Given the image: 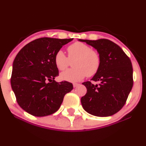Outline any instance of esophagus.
<instances>
[{
    "instance_id": "esophagus-1",
    "label": "esophagus",
    "mask_w": 146,
    "mask_h": 146,
    "mask_svg": "<svg viewBox=\"0 0 146 146\" xmlns=\"http://www.w3.org/2000/svg\"><path fill=\"white\" fill-rule=\"evenodd\" d=\"M79 84H78V83H74L73 84V87H74V88H76V87H78V86H79Z\"/></svg>"
}]
</instances>
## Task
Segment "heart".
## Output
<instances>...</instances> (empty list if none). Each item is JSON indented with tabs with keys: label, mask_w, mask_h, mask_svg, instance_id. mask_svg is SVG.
Listing matches in <instances>:
<instances>
[{
	"label": "heart",
	"mask_w": 146,
	"mask_h": 146,
	"mask_svg": "<svg viewBox=\"0 0 146 146\" xmlns=\"http://www.w3.org/2000/svg\"><path fill=\"white\" fill-rule=\"evenodd\" d=\"M68 57L63 51H58L54 56V62L57 68L64 71L73 61L74 68L61 73L60 78L65 81L75 82L85 77H92L100 70L102 60L100 53L92 49L89 45L81 42L73 43L67 47Z\"/></svg>",
	"instance_id": "b5f03b06"
}]
</instances>
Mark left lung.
<instances>
[{
	"mask_svg": "<svg viewBox=\"0 0 146 146\" xmlns=\"http://www.w3.org/2000/svg\"><path fill=\"white\" fill-rule=\"evenodd\" d=\"M98 50L101 56L100 70L91 82L82 83L86 95L81 98L83 108L90 115L108 117L123 108L133 86V70L129 57L119 46L107 39H79Z\"/></svg>",
	"mask_w": 146,
	"mask_h": 146,
	"instance_id": "obj_1",
	"label": "left lung"
}]
</instances>
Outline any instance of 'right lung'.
<instances>
[{
    "instance_id": "add662e5",
    "label": "right lung",
    "mask_w": 146,
    "mask_h": 146,
    "mask_svg": "<svg viewBox=\"0 0 146 146\" xmlns=\"http://www.w3.org/2000/svg\"><path fill=\"white\" fill-rule=\"evenodd\" d=\"M71 40L73 38H38L25 45L15 58L11 88L18 105L28 113L44 117L56 113L64 95L73 88L71 82L54 80L59 75L55 55Z\"/></svg>"
}]
</instances>
